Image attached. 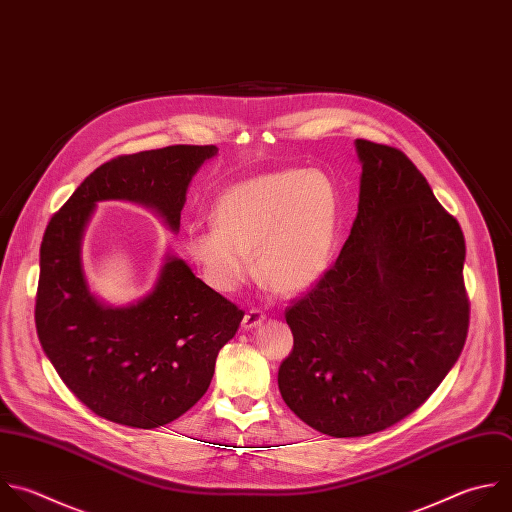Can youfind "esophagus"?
Here are the masks:
<instances>
[{
  "instance_id": "1",
  "label": "esophagus",
  "mask_w": 512,
  "mask_h": 512,
  "mask_svg": "<svg viewBox=\"0 0 512 512\" xmlns=\"http://www.w3.org/2000/svg\"><path fill=\"white\" fill-rule=\"evenodd\" d=\"M264 322V314L260 310H250L244 314V320H242V328L244 330H252L256 326H260Z\"/></svg>"
}]
</instances>
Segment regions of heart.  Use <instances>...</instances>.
<instances>
[{
  "label": "heart",
  "mask_w": 512,
  "mask_h": 512,
  "mask_svg": "<svg viewBox=\"0 0 512 512\" xmlns=\"http://www.w3.org/2000/svg\"><path fill=\"white\" fill-rule=\"evenodd\" d=\"M214 224L190 226L184 248L208 286L234 292L256 274L272 290L296 296L330 270L340 232V196L318 170H278L228 188Z\"/></svg>",
  "instance_id": "b5f03b06"
}]
</instances>
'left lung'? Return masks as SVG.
Segmentation results:
<instances>
[{"label":"left lung","mask_w":512,"mask_h":512,"mask_svg":"<svg viewBox=\"0 0 512 512\" xmlns=\"http://www.w3.org/2000/svg\"><path fill=\"white\" fill-rule=\"evenodd\" d=\"M358 212L336 264L286 310L292 354L278 388L334 438L384 430L414 412L458 360L468 330L464 236L396 148L354 142Z\"/></svg>","instance_id":"left-lung-1"}]
</instances>
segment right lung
<instances>
[{
	"instance_id": "right-lung-1",
	"label": "right lung",
	"mask_w": 512,
	"mask_h": 512,
	"mask_svg": "<svg viewBox=\"0 0 512 512\" xmlns=\"http://www.w3.org/2000/svg\"><path fill=\"white\" fill-rule=\"evenodd\" d=\"M216 146H168L94 170L50 220L40 248L36 328L66 386L98 416L158 428L208 390L220 348L244 312L204 284L172 250L142 298L114 306L88 280L82 246L100 202L152 210L174 234L192 178Z\"/></svg>"
}]
</instances>
